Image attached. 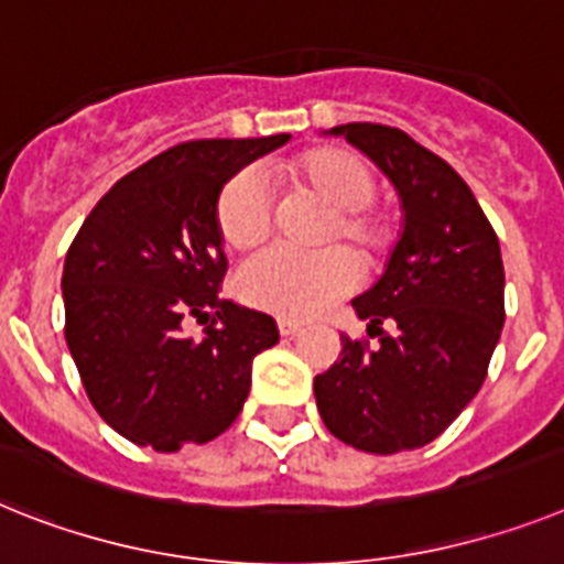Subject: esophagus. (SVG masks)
Here are the masks:
<instances>
[{
	"mask_svg": "<svg viewBox=\"0 0 564 564\" xmlns=\"http://www.w3.org/2000/svg\"><path fill=\"white\" fill-rule=\"evenodd\" d=\"M278 329H281L283 338H292V335H297L301 329H304V324H301V321H292V318H278Z\"/></svg>",
	"mask_w": 564,
	"mask_h": 564,
	"instance_id": "34e87169",
	"label": "esophagus"
}]
</instances>
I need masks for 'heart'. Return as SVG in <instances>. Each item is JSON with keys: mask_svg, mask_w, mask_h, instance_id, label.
I'll list each match as a JSON object with an SVG mask.
<instances>
[{"mask_svg": "<svg viewBox=\"0 0 564 564\" xmlns=\"http://www.w3.org/2000/svg\"><path fill=\"white\" fill-rule=\"evenodd\" d=\"M281 177L301 192H310L335 212L326 238H340L355 246L361 258L372 260L390 243V229L370 203L376 197V177L358 154L338 145L312 149L281 165ZM217 231L231 252H254L272 231V206L258 174L240 172L217 197ZM358 260L344 249L318 254H292L272 249L252 258L235 278V292L243 304L258 310L310 318L358 286Z\"/></svg>", "mask_w": 564, "mask_h": 564, "instance_id": "obj_1", "label": "heart"}]
</instances>
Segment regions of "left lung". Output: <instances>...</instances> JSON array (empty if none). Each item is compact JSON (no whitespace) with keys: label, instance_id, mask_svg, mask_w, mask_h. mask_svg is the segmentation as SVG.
<instances>
[{"label":"left lung","instance_id":"left-lung-1","mask_svg":"<svg viewBox=\"0 0 564 564\" xmlns=\"http://www.w3.org/2000/svg\"><path fill=\"white\" fill-rule=\"evenodd\" d=\"M324 134L344 137L390 180L401 231L381 278L352 301L378 347L340 335V358L315 376L318 413L355 451H415L451 427L487 376L505 324L499 238L453 165L404 131L347 122Z\"/></svg>","mask_w":564,"mask_h":564}]
</instances>
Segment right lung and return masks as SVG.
<instances>
[{"mask_svg": "<svg viewBox=\"0 0 564 564\" xmlns=\"http://www.w3.org/2000/svg\"><path fill=\"white\" fill-rule=\"evenodd\" d=\"M290 134L192 140L117 180L65 254V340L94 410L122 438L174 453L231 427L278 324L217 295V197ZM207 321L188 339L182 321Z\"/></svg>", "mask_w": 564, "mask_h": 564, "instance_id": "right-lung-1", "label": "right lung"}]
</instances>
